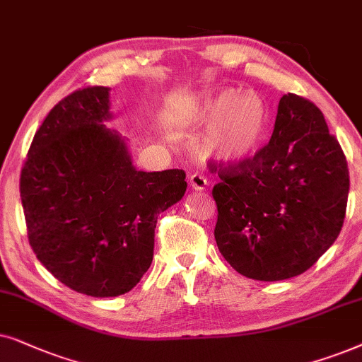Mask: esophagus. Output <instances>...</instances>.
Instances as JSON below:
<instances>
[{
    "mask_svg": "<svg viewBox=\"0 0 362 362\" xmlns=\"http://www.w3.org/2000/svg\"><path fill=\"white\" fill-rule=\"evenodd\" d=\"M206 185H209V182H206V178L204 175H200V173H192L189 177V187L192 190H205Z\"/></svg>",
    "mask_w": 362,
    "mask_h": 362,
    "instance_id": "34e87169",
    "label": "esophagus"
}]
</instances>
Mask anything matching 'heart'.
Listing matches in <instances>:
<instances>
[{"label":"heart","mask_w":362,"mask_h":362,"mask_svg":"<svg viewBox=\"0 0 362 362\" xmlns=\"http://www.w3.org/2000/svg\"><path fill=\"white\" fill-rule=\"evenodd\" d=\"M187 127L205 134L206 157L230 165L252 162L269 136V110L258 94L233 88L204 93L184 112Z\"/></svg>","instance_id":"heart-1"}]
</instances>
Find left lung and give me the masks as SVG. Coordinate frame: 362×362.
Returning a JSON list of instances; mask_svg holds the SVG:
<instances>
[{
  "label": "left lung",
  "mask_w": 362,
  "mask_h": 362,
  "mask_svg": "<svg viewBox=\"0 0 362 362\" xmlns=\"http://www.w3.org/2000/svg\"><path fill=\"white\" fill-rule=\"evenodd\" d=\"M218 177L211 192L218 209L216 247L243 276H298L338 238L348 205V162L325 115L308 99L283 95L263 151L243 165H220Z\"/></svg>",
  "instance_id": "1"
}]
</instances>
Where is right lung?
<instances>
[{"mask_svg": "<svg viewBox=\"0 0 362 362\" xmlns=\"http://www.w3.org/2000/svg\"><path fill=\"white\" fill-rule=\"evenodd\" d=\"M109 88L59 100L33 139L19 180L33 252L62 285L119 296L153 258L157 216L187 190L185 172H142L125 139L104 122Z\"/></svg>", "mask_w": 362, "mask_h": 362, "instance_id": "1", "label": "right lung"}]
</instances>
